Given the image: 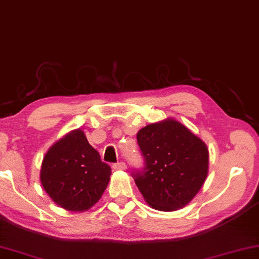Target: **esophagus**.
Returning a JSON list of instances; mask_svg holds the SVG:
<instances>
[{
  "instance_id": "34e87169",
  "label": "esophagus",
  "mask_w": 259,
  "mask_h": 259,
  "mask_svg": "<svg viewBox=\"0 0 259 259\" xmlns=\"http://www.w3.org/2000/svg\"><path fill=\"white\" fill-rule=\"evenodd\" d=\"M112 167H113V169H115V170H125L126 169V163L122 162V161H120V162L114 163Z\"/></svg>"
}]
</instances>
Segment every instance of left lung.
<instances>
[{
    "label": "left lung",
    "instance_id": "8db88e82",
    "mask_svg": "<svg viewBox=\"0 0 259 259\" xmlns=\"http://www.w3.org/2000/svg\"><path fill=\"white\" fill-rule=\"evenodd\" d=\"M137 140L144 167L132 176L146 202L162 211L188 204L208 175L204 142L173 119L144 127Z\"/></svg>",
    "mask_w": 259,
    "mask_h": 259
}]
</instances>
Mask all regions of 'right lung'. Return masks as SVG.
Returning a JSON list of instances; mask_svg holds the SVG:
<instances>
[{"instance_id":"right-lung-1","label":"right lung","mask_w":259,"mask_h":259,"mask_svg":"<svg viewBox=\"0 0 259 259\" xmlns=\"http://www.w3.org/2000/svg\"><path fill=\"white\" fill-rule=\"evenodd\" d=\"M111 167L89 144L83 131L61 139L44 156L40 182L62 208L84 211L99 201L110 181Z\"/></svg>"}]
</instances>
